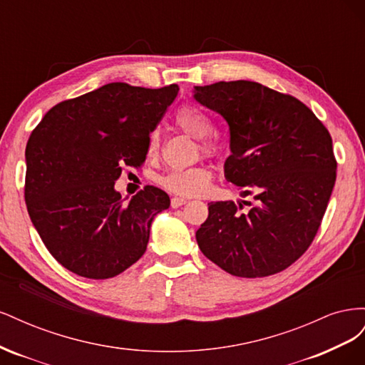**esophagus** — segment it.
<instances>
[{
  "label": "esophagus",
  "instance_id": "34e87169",
  "mask_svg": "<svg viewBox=\"0 0 365 365\" xmlns=\"http://www.w3.org/2000/svg\"><path fill=\"white\" fill-rule=\"evenodd\" d=\"M187 202V200H184V197H178V196H173L170 200V205L172 208H178L181 205H184Z\"/></svg>",
  "mask_w": 365,
  "mask_h": 365
}]
</instances>
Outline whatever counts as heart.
<instances>
[{
  "instance_id": "b5f03b06",
  "label": "heart",
  "mask_w": 365,
  "mask_h": 365,
  "mask_svg": "<svg viewBox=\"0 0 365 365\" xmlns=\"http://www.w3.org/2000/svg\"><path fill=\"white\" fill-rule=\"evenodd\" d=\"M175 123L187 135L200 140L202 152H216V143L210 138V132L213 129L212 118L202 109L196 106H182L175 114ZM160 146V132L152 130L148 138V152L155 153ZM212 180V172L205 165H193L187 169H172L160 178V184L169 192L180 196H197L207 190Z\"/></svg>"
}]
</instances>
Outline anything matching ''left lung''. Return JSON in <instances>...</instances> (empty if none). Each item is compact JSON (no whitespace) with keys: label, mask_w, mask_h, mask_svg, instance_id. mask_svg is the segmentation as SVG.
<instances>
[{"label":"left lung","mask_w":365,"mask_h":365,"mask_svg":"<svg viewBox=\"0 0 365 365\" xmlns=\"http://www.w3.org/2000/svg\"><path fill=\"white\" fill-rule=\"evenodd\" d=\"M193 93L228 125L227 181L256 201L244 213L233 201L210 202L197 245L231 275L277 274L303 256L322 225L336 180L332 137L298 98L257 82H217Z\"/></svg>","instance_id":"8db88e82"}]
</instances>
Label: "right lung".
<instances>
[{"instance_id": "1", "label": "right lung", "mask_w": 365, "mask_h": 365, "mask_svg": "<svg viewBox=\"0 0 365 365\" xmlns=\"http://www.w3.org/2000/svg\"><path fill=\"white\" fill-rule=\"evenodd\" d=\"M178 85L108 83L53 106L26 148V204L43 245L81 277L111 279L145 254L152 220L170 200L146 185L128 204L114 184L143 164L148 138Z\"/></svg>"}]
</instances>
